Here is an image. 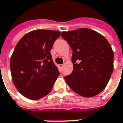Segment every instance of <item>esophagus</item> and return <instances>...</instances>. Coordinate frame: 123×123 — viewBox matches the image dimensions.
Listing matches in <instances>:
<instances>
[{"instance_id": "obj_1", "label": "esophagus", "mask_w": 123, "mask_h": 123, "mask_svg": "<svg viewBox=\"0 0 123 123\" xmlns=\"http://www.w3.org/2000/svg\"><path fill=\"white\" fill-rule=\"evenodd\" d=\"M59 68H63V66H64V64L59 65Z\"/></svg>"}]
</instances>
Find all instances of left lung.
<instances>
[{
  "instance_id": "1",
  "label": "left lung",
  "mask_w": 123,
  "mask_h": 123,
  "mask_svg": "<svg viewBox=\"0 0 123 123\" xmlns=\"http://www.w3.org/2000/svg\"><path fill=\"white\" fill-rule=\"evenodd\" d=\"M73 50V70L65 76L67 84L83 97L98 95L106 87L114 70L111 46L100 33L89 28L62 32Z\"/></svg>"
}]
</instances>
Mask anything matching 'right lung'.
<instances>
[{"label": "right lung", "mask_w": 123, "mask_h": 123, "mask_svg": "<svg viewBox=\"0 0 123 123\" xmlns=\"http://www.w3.org/2000/svg\"><path fill=\"white\" fill-rule=\"evenodd\" d=\"M61 32L36 30L24 35L16 44L10 59L12 78L17 90L30 100L48 95L59 73L50 50Z\"/></svg>", "instance_id": "add662e5"}]
</instances>
